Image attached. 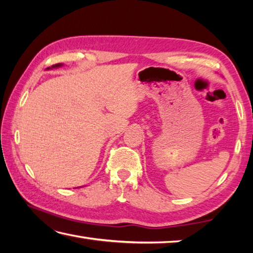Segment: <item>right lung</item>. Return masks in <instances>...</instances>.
<instances>
[{
    "label": "right lung",
    "mask_w": 253,
    "mask_h": 253,
    "mask_svg": "<svg viewBox=\"0 0 253 253\" xmlns=\"http://www.w3.org/2000/svg\"><path fill=\"white\" fill-rule=\"evenodd\" d=\"M63 65L62 63H58V65H54V66H52L51 68H46V69H53V68H60V67H62Z\"/></svg>",
    "instance_id": "add662e5"
}]
</instances>
